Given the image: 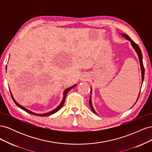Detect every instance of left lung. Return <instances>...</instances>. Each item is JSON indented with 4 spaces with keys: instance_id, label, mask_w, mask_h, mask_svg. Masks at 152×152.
Returning a JSON list of instances; mask_svg holds the SVG:
<instances>
[{
    "instance_id": "8db88e82",
    "label": "left lung",
    "mask_w": 152,
    "mask_h": 152,
    "mask_svg": "<svg viewBox=\"0 0 152 152\" xmlns=\"http://www.w3.org/2000/svg\"><path fill=\"white\" fill-rule=\"evenodd\" d=\"M122 35H123V37H125L126 39H127V40H129L131 42V44H132V47L134 48V49H135V50L136 51V53H137V55H138V57H139V59H140V66H141V75H142V82H143V80H144V77H145V68H144V66H143V63H142V53H141V49H140V47L138 46V45H137V44H136L134 41H133L127 35H126V34H122ZM140 93H141V91H140V94H139V96H138V98H137V101L138 100V99H139V97H140ZM137 101H136V102H137ZM136 104V103H135ZM89 104H90V107H91V110H93V112H94V113H96V112L94 111V108H93V105H92V103H91V96H90V99H89ZM133 105V106H134Z\"/></svg>"
}]
</instances>
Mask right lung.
<instances>
[{
  "label": "right lung",
  "mask_w": 152,
  "mask_h": 152,
  "mask_svg": "<svg viewBox=\"0 0 152 152\" xmlns=\"http://www.w3.org/2000/svg\"><path fill=\"white\" fill-rule=\"evenodd\" d=\"M6 68H7V66H6ZM76 85H74L73 86H72V87H69V88H68V89H65V91H64V93H63V100H62V102H61V104H59L58 107L56 108V109H54V110H53V111H51V112H48V113H44V114H37V113H34V112H31V111H30V110H27L26 108H24V107H23L22 106H21V105H20L19 104H18L16 101H15V99H14V98H13V96H12V94L11 93V97H12V99H13V101H14V102L15 103V104L18 106V107H20L21 109H22V110H23L24 111H25L26 112H27V113H30V114H31V115H36V116H40V117H44V116H48V115H52V114H53V113H56V112H57L58 110H59V109H61V108L63 107V104H64V103H65V98H66V94H67V93H68V92L70 91L72 88H73V87H75Z\"/></svg>",
  "instance_id": "1"
}]
</instances>
